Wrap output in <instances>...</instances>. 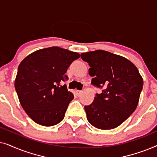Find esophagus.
<instances>
[{"label":"esophagus","instance_id":"34e87169","mask_svg":"<svg viewBox=\"0 0 157 157\" xmlns=\"http://www.w3.org/2000/svg\"><path fill=\"white\" fill-rule=\"evenodd\" d=\"M82 91H80V90H76V95L77 96H80L81 94H82Z\"/></svg>","mask_w":157,"mask_h":157}]
</instances>
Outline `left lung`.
<instances>
[{
	"instance_id": "1",
	"label": "left lung",
	"mask_w": 157,
	"mask_h": 157,
	"mask_svg": "<svg viewBox=\"0 0 157 157\" xmlns=\"http://www.w3.org/2000/svg\"><path fill=\"white\" fill-rule=\"evenodd\" d=\"M90 66L91 84L101 89L94 101L85 106L87 120L99 129L114 128L136 110L143 88L138 69L128 59L102 50L83 53Z\"/></svg>"
}]
</instances>
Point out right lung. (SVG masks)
<instances>
[{"label":"right lung","mask_w":157,"mask_h":157,"mask_svg":"<svg viewBox=\"0 0 157 157\" xmlns=\"http://www.w3.org/2000/svg\"><path fill=\"white\" fill-rule=\"evenodd\" d=\"M80 55L59 47L40 49L19 64L15 89L29 117L40 125L54 126L63 119L74 98L66 84L68 68Z\"/></svg>","instance_id":"add662e5"}]
</instances>
